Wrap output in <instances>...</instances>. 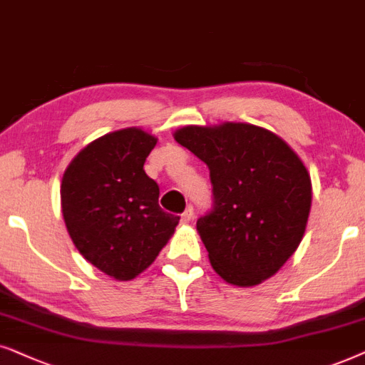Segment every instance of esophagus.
Wrapping results in <instances>:
<instances>
[{
	"label": "esophagus",
	"mask_w": 365,
	"mask_h": 365,
	"mask_svg": "<svg viewBox=\"0 0 365 365\" xmlns=\"http://www.w3.org/2000/svg\"><path fill=\"white\" fill-rule=\"evenodd\" d=\"M193 220V207L188 205L187 210L182 213V223H190Z\"/></svg>",
	"instance_id": "34e87169"
}]
</instances>
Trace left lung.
Returning <instances> with one entry per match:
<instances>
[{
  "label": "left lung",
  "mask_w": 365,
  "mask_h": 365,
  "mask_svg": "<svg viewBox=\"0 0 365 365\" xmlns=\"http://www.w3.org/2000/svg\"><path fill=\"white\" fill-rule=\"evenodd\" d=\"M175 140L210 170L213 205L197 230L213 269L239 287L269 279L304 237L307 168L284 140L249 123L183 126Z\"/></svg>",
  "instance_id": "8db88e82"
}]
</instances>
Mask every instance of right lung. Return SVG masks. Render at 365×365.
<instances>
[{
    "label": "right lung",
    "mask_w": 365,
    "mask_h": 365,
    "mask_svg": "<svg viewBox=\"0 0 365 365\" xmlns=\"http://www.w3.org/2000/svg\"><path fill=\"white\" fill-rule=\"evenodd\" d=\"M155 145L140 128L108 133L63 175L61 210L73 244L116 280H132L152 265L180 220L162 210L157 182L143 170Z\"/></svg>",
    "instance_id": "obj_1"
}]
</instances>
